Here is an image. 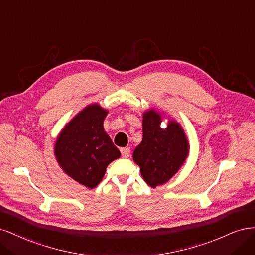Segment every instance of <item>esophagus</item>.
I'll list each match as a JSON object with an SVG mask.
<instances>
[{"instance_id": "esophagus-1", "label": "esophagus", "mask_w": 255, "mask_h": 255, "mask_svg": "<svg viewBox=\"0 0 255 255\" xmlns=\"http://www.w3.org/2000/svg\"><path fill=\"white\" fill-rule=\"evenodd\" d=\"M121 153L123 158H129L130 157V148L125 147V148H121Z\"/></svg>"}]
</instances>
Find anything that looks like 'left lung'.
Listing matches in <instances>:
<instances>
[{"label":"left lung","instance_id":"8db88e82","mask_svg":"<svg viewBox=\"0 0 255 255\" xmlns=\"http://www.w3.org/2000/svg\"><path fill=\"white\" fill-rule=\"evenodd\" d=\"M162 114L153 109L144 112L143 139L133 151V160L151 187L166 183L183 165L190 149L179 123L171 120L162 129Z\"/></svg>","mask_w":255,"mask_h":255}]
</instances>
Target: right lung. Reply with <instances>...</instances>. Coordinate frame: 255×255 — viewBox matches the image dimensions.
Segmentation results:
<instances>
[{"label": "right lung", "instance_id": "right-lung-1", "mask_svg": "<svg viewBox=\"0 0 255 255\" xmlns=\"http://www.w3.org/2000/svg\"><path fill=\"white\" fill-rule=\"evenodd\" d=\"M108 111L98 104L87 106L61 130L55 143V157L65 174L94 188L109 164L121 157L104 129Z\"/></svg>", "mask_w": 255, "mask_h": 255}]
</instances>
